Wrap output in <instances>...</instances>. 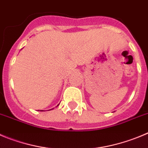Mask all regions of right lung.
I'll return each mask as SVG.
<instances>
[{
    "label": "right lung",
    "mask_w": 148,
    "mask_h": 148,
    "mask_svg": "<svg viewBox=\"0 0 148 148\" xmlns=\"http://www.w3.org/2000/svg\"><path fill=\"white\" fill-rule=\"evenodd\" d=\"M41 111H42V110H41Z\"/></svg>",
    "instance_id": "obj_1"
}]
</instances>
